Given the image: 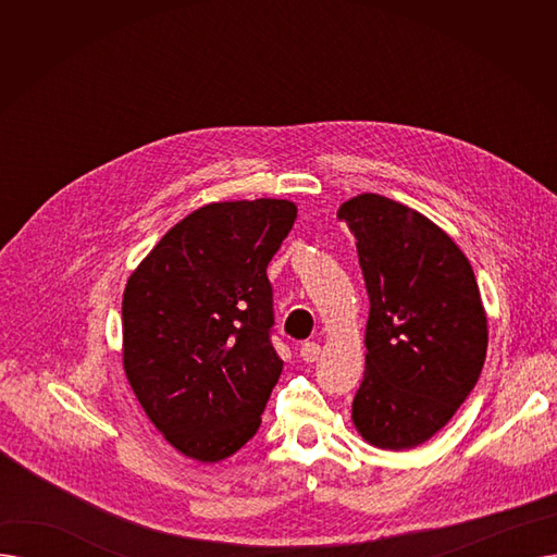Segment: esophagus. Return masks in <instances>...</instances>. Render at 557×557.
Segmentation results:
<instances>
[{"label": "esophagus", "instance_id": "34e87169", "mask_svg": "<svg viewBox=\"0 0 557 557\" xmlns=\"http://www.w3.org/2000/svg\"><path fill=\"white\" fill-rule=\"evenodd\" d=\"M300 357H302V361L305 363H313V361H318V357H320V345L318 343H305L302 347H300Z\"/></svg>", "mask_w": 557, "mask_h": 557}]
</instances>
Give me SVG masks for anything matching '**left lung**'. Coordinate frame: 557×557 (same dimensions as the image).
I'll use <instances>...</instances> for the list:
<instances>
[{"mask_svg": "<svg viewBox=\"0 0 557 557\" xmlns=\"http://www.w3.org/2000/svg\"><path fill=\"white\" fill-rule=\"evenodd\" d=\"M357 239L370 315L352 422L379 449H413L472 393L487 352V315L462 250L424 214L379 194L338 208Z\"/></svg>", "mask_w": 557, "mask_h": 557, "instance_id": "left-lung-1", "label": "left lung"}]
</instances>
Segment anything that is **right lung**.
I'll return each mask as SVG.
<instances>
[{
  "instance_id": "1",
  "label": "right lung",
  "mask_w": 557,
  "mask_h": 557,
  "mask_svg": "<svg viewBox=\"0 0 557 557\" xmlns=\"http://www.w3.org/2000/svg\"><path fill=\"white\" fill-rule=\"evenodd\" d=\"M296 216L282 198L210 202L175 223L126 282V379L187 458L219 462L261 424L284 366L267 269Z\"/></svg>"
}]
</instances>
